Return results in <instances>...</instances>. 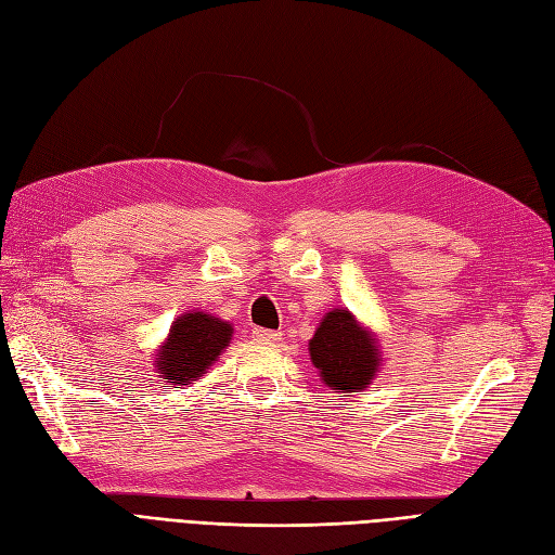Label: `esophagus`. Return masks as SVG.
<instances>
[{"instance_id":"esophagus-1","label":"esophagus","mask_w":555,"mask_h":555,"mask_svg":"<svg viewBox=\"0 0 555 555\" xmlns=\"http://www.w3.org/2000/svg\"><path fill=\"white\" fill-rule=\"evenodd\" d=\"M251 336H254V340H259V343H275V340H280L282 334L271 332V328H254Z\"/></svg>"}]
</instances>
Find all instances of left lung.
<instances>
[{
	"label": "left lung",
	"instance_id": "8db88e82",
	"mask_svg": "<svg viewBox=\"0 0 555 555\" xmlns=\"http://www.w3.org/2000/svg\"><path fill=\"white\" fill-rule=\"evenodd\" d=\"M310 359L324 385L340 392L364 389L380 364L376 340L348 310H332L310 340Z\"/></svg>",
	"mask_w": 555,
	"mask_h": 555
}]
</instances>
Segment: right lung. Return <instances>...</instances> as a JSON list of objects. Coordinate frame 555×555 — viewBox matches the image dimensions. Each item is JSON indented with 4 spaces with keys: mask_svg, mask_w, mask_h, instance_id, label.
Here are the masks:
<instances>
[{
    "mask_svg": "<svg viewBox=\"0 0 555 555\" xmlns=\"http://www.w3.org/2000/svg\"><path fill=\"white\" fill-rule=\"evenodd\" d=\"M233 328L205 312H186L179 318L156 357V371L170 385H189L201 378L219 352L229 346Z\"/></svg>",
    "mask_w": 555,
    "mask_h": 555,
    "instance_id": "right-lung-1",
    "label": "right lung"
}]
</instances>
